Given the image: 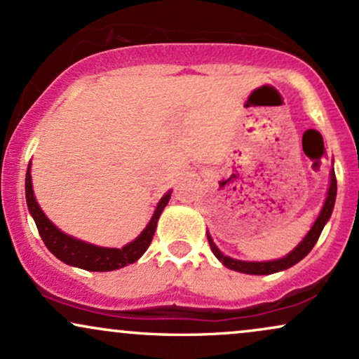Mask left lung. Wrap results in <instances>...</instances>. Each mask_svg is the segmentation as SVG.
Returning <instances> with one entry per match:
<instances>
[{
	"label": "left lung",
	"instance_id": "obj_1",
	"mask_svg": "<svg viewBox=\"0 0 359 359\" xmlns=\"http://www.w3.org/2000/svg\"><path fill=\"white\" fill-rule=\"evenodd\" d=\"M336 192H337V182H336V174L334 168H332L331 174V185H329V192H327V199H325L323 211H320L319 217H317L314 226H312L311 231L307 233V236L304 238L302 243L295 248L292 253H288L285 258L280 259H273V262H240V259H234L229 257H224L219 250L216 248L211 236L208 234V241L209 246H211L212 253L216 255V258L222 262V265L228 266V269L241 271V273H250V275H269V273H275V271L280 270H287L290 266H294L295 263H299L300 259L306 258L309 255V251L314 248V245L319 240L320 233H323L324 224L327 222L329 217H331L332 209H334V203H336Z\"/></svg>",
	"mask_w": 359,
	"mask_h": 359
}]
</instances>
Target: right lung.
<instances>
[{
	"mask_svg": "<svg viewBox=\"0 0 359 359\" xmlns=\"http://www.w3.org/2000/svg\"><path fill=\"white\" fill-rule=\"evenodd\" d=\"M25 194H27V204L28 211L34 216L36 229H39L40 238H42L45 246L55 255L60 262L67 263V265L79 266V269L89 270V271H111L118 270L121 266L130 265V263L137 262V259L145 253L148 246H150L151 238H154L155 229H156V221H158L160 214H162L163 208H165L168 199H170V192H167L162 197L158 205H156V211L151 217V221L148 222V226L135 241H131L130 245H126L125 248H101V246L89 245V243L79 241L76 238L67 236L50 221L47 219V216L42 212V209L36 204L34 189H32V175H30V165L27 168V179H25Z\"/></svg>",
	"mask_w": 359,
	"mask_h": 359,
	"instance_id": "obj_1",
	"label": "right lung"
}]
</instances>
